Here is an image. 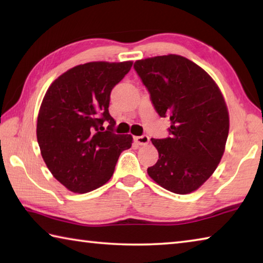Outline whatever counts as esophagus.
<instances>
[{"mask_svg": "<svg viewBox=\"0 0 263 263\" xmlns=\"http://www.w3.org/2000/svg\"><path fill=\"white\" fill-rule=\"evenodd\" d=\"M135 141L137 142L138 145L145 146L149 142V138H148V136H145V135L144 136H138V137H135Z\"/></svg>", "mask_w": 263, "mask_h": 263, "instance_id": "1", "label": "esophagus"}]
</instances>
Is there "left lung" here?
Returning a JSON list of instances; mask_svg holds the SVG:
<instances>
[{
    "label": "left lung",
    "mask_w": 263,
    "mask_h": 263,
    "mask_svg": "<svg viewBox=\"0 0 263 263\" xmlns=\"http://www.w3.org/2000/svg\"><path fill=\"white\" fill-rule=\"evenodd\" d=\"M133 67L157 112L172 123L171 137L151 139L159 160L147 174L172 193H193L213 174L225 151L230 117L220 89L203 68L177 54L137 60Z\"/></svg>",
    "instance_id": "obj_1"
}]
</instances>
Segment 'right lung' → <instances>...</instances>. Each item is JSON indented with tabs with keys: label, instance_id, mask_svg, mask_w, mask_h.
<instances>
[{
	"label": "right lung",
	"instance_id": "1",
	"mask_svg": "<svg viewBox=\"0 0 263 263\" xmlns=\"http://www.w3.org/2000/svg\"><path fill=\"white\" fill-rule=\"evenodd\" d=\"M132 61H92L61 74L48 87L37 118V140L52 175L68 190L86 194L114 174L131 135L112 132L109 114L112 88L128 73ZM108 121L106 130L103 123Z\"/></svg>",
	"mask_w": 263,
	"mask_h": 263
}]
</instances>
